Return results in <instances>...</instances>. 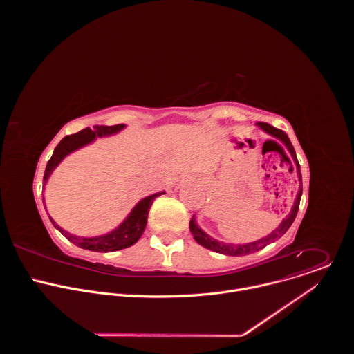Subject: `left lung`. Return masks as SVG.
<instances>
[{
	"label": "left lung",
	"instance_id": "left-lung-1",
	"mask_svg": "<svg viewBox=\"0 0 354 354\" xmlns=\"http://www.w3.org/2000/svg\"><path fill=\"white\" fill-rule=\"evenodd\" d=\"M258 126L268 134H270L272 137L280 140L286 148L288 149V153L291 154L294 162H295V167H297V175H298V180H299V187H298V193H297V197L294 200V205L291 207V212L288 213V216L280 223V225L272 232L269 234L268 236H263L262 239H258V241H254V242H249V243H225V242H220L214 238H212L210 235H207L203 230H201L197 223H196V217L193 216L190 223H189V227H190V232L194 238V241L197 243H200L201 246H205L213 252H218V254H223V255H228V257H245V255H249V254H254V252L257 250H261L263 249L266 245H269L270 242H274L277 241L279 238H281L287 230L291 227L292 221L295 220V216H297V212H298V207H299V200H301V194H302V179H301V171H299V164H298V160H297V156H295V149L288 138V136L283 131V130H279L268 123H258Z\"/></svg>",
	"mask_w": 354,
	"mask_h": 354
}]
</instances>
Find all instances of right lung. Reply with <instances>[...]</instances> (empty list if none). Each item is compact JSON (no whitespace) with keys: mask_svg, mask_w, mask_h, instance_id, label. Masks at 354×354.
Wrapping results in <instances>:
<instances>
[{"mask_svg":"<svg viewBox=\"0 0 354 354\" xmlns=\"http://www.w3.org/2000/svg\"><path fill=\"white\" fill-rule=\"evenodd\" d=\"M122 129H124V124L95 126L93 129L86 127V129H84V130H81L75 134L64 137L57 144V147L55 148V153H53L52 158L48 160V162L46 165L44 176H43L44 185L47 183V179L50 178V175L53 174V171L59 167V164L67 156H70L71 153H74V151L91 144V142H93L99 137H106V136L116 134ZM164 193L165 192H158V193H154V194L141 198L119 227H116L113 231H111L108 234L97 235V236H77V235H73V234L67 232L66 230H63L52 217L48 216V218H50V221H52V224L68 241H71L73 243H75L80 248L93 250V252H115V250L129 248L140 239V236L142 235V232L145 230V225H147V218H148V212L151 209V205H153V201L156 200V197H158ZM43 205H44V201H43ZM44 209H46V205H44Z\"/></svg>","mask_w":354,"mask_h":354,"instance_id":"obj_1","label":"right lung"}]
</instances>
